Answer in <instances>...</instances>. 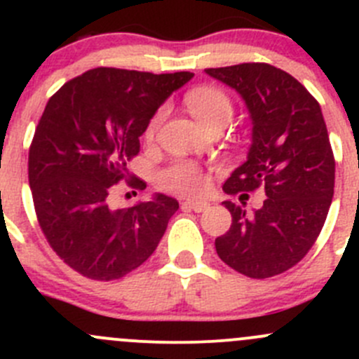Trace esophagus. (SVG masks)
Returning a JSON list of instances; mask_svg holds the SVG:
<instances>
[{
  "label": "esophagus",
  "mask_w": 359,
  "mask_h": 359,
  "mask_svg": "<svg viewBox=\"0 0 359 359\" xmlns=\"http://www.w3.org/2000/svg\"><path fill=\"white\" fill-rule=\"evenodd\" d=\"M182 208L193 210V212L201 213V212H205L206 208H210V203L208 201H201V200H187V201L182 203Z\"/></svg>",
  "instance_id": "obj_1"
}]
</instances>
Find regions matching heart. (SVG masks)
<instances>
[{
	"instance_id": "1",
	"label": "heart",
	"mask_w": 359,
	"mask_h": 359,
	"mask_svg": "<svg viewBox=\"0 0 359 359\" xmlns=\"http://www.w3.org/2000/svg\"><path fill=\"white\" fill-rule=\"evenodd\" d=\"M186 106L191 114L196 118L203 128H210L215 125H227L233 116V102L229 97L219 88L213 86H201V88L191 90L186 95ZM163 112L159 111L149 126L147 135H153L161 121ZM159 186L166 191L179 194H198L205 189L206 177L193 163H175L159 173Z\"/></svg>"
}]
</instances>
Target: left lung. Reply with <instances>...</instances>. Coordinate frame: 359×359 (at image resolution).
Segmentation results:
<instances>
[{
  "label": "left lung",
  "mask_w": 359,
  "mask_h": 359,
  "mask_svg": "<svg viewBox=\"0 0 359 359\" xmlns=\"http://www.w3.org/2000/svg\"><path fill=\"white\" fill-rule=\"evenodd\" d=\"M240 93L252 119L247 161L222 189L264 187L250 215L233 201L229 231L215 240L220 259L248 278L276 276L304 259L327 220L334 198L335 159L318 100L293 76L269 64L205 69Z\"/></svg>",
  "instance_id": "obj_1"
}]
</instances>
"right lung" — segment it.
Here are the masks:
<instances>
[{"label": "right lung", "instance_id": "right-lung-1", "mask_svg": "<svg viewBox=\"0 0 359 359\" xmlns=\"http://www.w3.org/2000/svg\"><path fill=\"white\" fill-rule=\"evenodd\" d=\"M193 76L97 67L46 104L29 149V186L50 247L83 276L111 281L137 269L179 210L161 193L130 208H112L109 198L114 184L130 180L126 163L158 107Z\"/></svg>", "mask_w": 359, "mask_h": 359}]
</instances>
